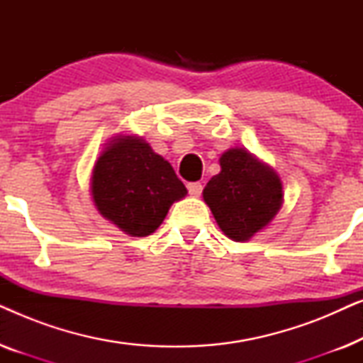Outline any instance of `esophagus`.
Listing matches in <instances>:
<instances>
[{"label": "esophagus", "instance_id": "1", "mask_svg": "<svg viewBox=\"0 0 363 363\" xmlns=\"http://www.w3.org/2000/svg\"><path fill=\"white\" fill-rule=\"evenodd\" d=\"M188 191H190V195H193V196H200L203 191V185L200 182L188 183Z\"/></svg>", "mask_w": 363, "mask_h": 363}]
</instances>
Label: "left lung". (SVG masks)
Instances as JSON below:
<instances>
[{"label":"left lung","instance_id":"1","mask_svg":"<svg viewBox=\"0 0 363 363\" xmlns=\"http://www.w3.org/2000/svg\"><path fill=\"white\" fill-rule=\"evenodd\" d=\"M221 172L206 183L203 198L218 226L235 241H247L269 223L282 203L279 177L241 148L220 158Z\"/></svg>","mask_w":363,"mask_h":363}]
</instances>
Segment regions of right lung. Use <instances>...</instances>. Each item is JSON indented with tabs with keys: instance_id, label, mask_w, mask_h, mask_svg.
I'll return each mask as SVG.
<instances>
[{
	"instance_id": "add662e5",
	"label": "right lung",
	"mask_w": 363,
	"mask_h": 363,
	"mask_svg": "<svg viewBox=\"0 0 363 363\" xmlns=\"http://www.w3.org/2000/svg\"><path fill=\"white\" fill-rule=\"evenodd\" d=\"M92 198L104 218L132 236H148L186 188L170 163L135 137L113 138L92 172Z\"/></svg>"
}]
</instances>
